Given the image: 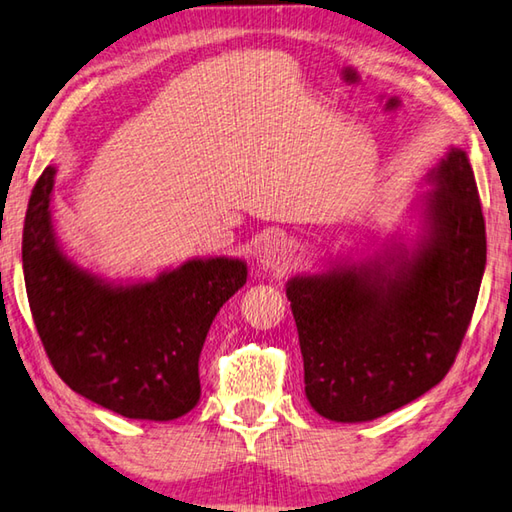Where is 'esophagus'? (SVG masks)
I'll list each match as a JSON object with an SVG mask.
<instances>
[{"label":"esophagus","instance_id":"1","mask_svg":"<svg viewBox=\"0 0 512 512\" xmlns=\"http://www.w3.org/2000/svg\"><path fill=\"white\" fill-rule=\"evenodd\" d=\"M294 258V245L292 240L288 238H274L267 242L261 251V258H258V263L265 272H283L288 270V265L292 263Z\"/></svg>","mask_w":512,"mask_h":512}]
</instances>
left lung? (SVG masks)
I'll list each match as a JSON object with an SVG mask.
<instances>
[{"label":"left lung","mask_w":512,"mask_h":512,"mask_svg":"<svg viewBox=\"0 0 512 512\" xmlns=\"http://www.w3.org/2000/svg\"><path fill=\"white\" fill-rule=\"evenodd\" d=\"M396 233L362 261L330 258L285 285L306 398L335 423H366L441 382L459 353L486 270V222L470 159L450 148Z\"/></svg>","instance_id":"1"}]
</instances>
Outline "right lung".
I'll return each mask as SVG.
<instances>
[{
	"instance_id": "right-lung-1",
	"label": "right lung",
	"mask_w": 512,
	"mask_h": 512,
	"mask_svg": "<svg viewBox=\"0 0 512 512\" xmlns=\"http://www.w3.org/2000/svg\"><path fill=\"white\" fill-rule=\"evenodd\" d=\"M56 166L33 186L22 236L26 297L53 369L80 396L137 420H175L200 400L215 315L247 283L240 258H191L150 281H107L67 256L53 229Z\"/></svg>"
}]
</instances>
